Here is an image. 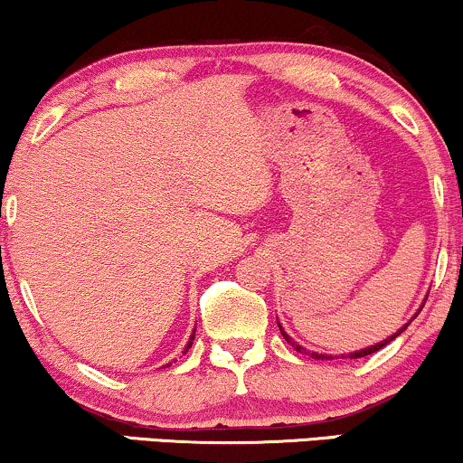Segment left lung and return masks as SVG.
I'll return each instance as SVG.
<instances>
[{
  "mask_svg": "<svg viewBox=\"0 0 463 463\" xmlns=\"http://www.w3.org/2000/svg\"><path fill=\"white\" fill-rule=\"evenodd\" d=\"M278 326H280V325H278ZM407 326H409V322H407V325H404V326L401 328V331H398L396 335H392V337H388V339H385V341H382V344H377V345H371V347H364V350H360V352H354V354H350V358H363V356H369V354H375V352H379V350H382L383 345H388L390 341H394V339L398 337V335H401V333H402L404 328H407ZM280 333L284 335V339H287L288 344H293V341H290L288 335L282 331V326H280ZM293 345H295V344H293ZM295 347H297V350H299V352H306V350H303L301 345H295ZM306 354H307V352H306ZM312 358H318V360L322 358V360H325V358H331V356H322V354H316V352H312ZM341 358H344V356H341Z\"/></svg>",
  "mask_w": 463,
  "mask_h": 463,
  "instance_id": "obj_1",
  "label": "left lung"
}]
</instances>
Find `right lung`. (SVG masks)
Returning <instances> with one entry per match:
<instances>
[{"label": "right lung", "mask_w": 463, "mask_h": 463, "mask_svg": "<svg viewBox=\"0 0 463 463\" xmlns=\"http://www.w3.org/2000/svg\"><path fill=\"white\" fill-rule=\"evenodd\" d=\"M192 344H194V335H192V341H189L187 347H185V352H189V347H192Z\"/></svg>", "instance_id": "obj_1"}]
</instances>
